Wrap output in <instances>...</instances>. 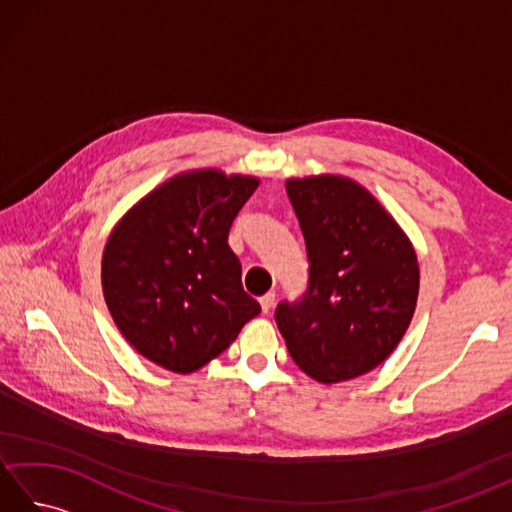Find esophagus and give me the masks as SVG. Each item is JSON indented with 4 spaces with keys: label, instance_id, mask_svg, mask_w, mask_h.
Returning a JSON list of instances; mask_svg holds the SVG:
<instances>
[{
    "label": "esophagus",
    "instance_id": "esophagus-1",
    "mask_svg": "<svg viewBox=\"0 0 512 512\" xmlns=\"http://www.w3.org/2000/svg\"><path fill=\"white\" fill-rule=\"evenodd\" d=\"M259 303H262V310L268 314L270 310H273V306H275V292H268V295H264L262 299H259Z\"/></svg>",
    "mask_w": 512,
    "mask_h": 512
}]
</instances>
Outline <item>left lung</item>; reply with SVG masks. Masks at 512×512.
I'll return each mask as SVG.
<instances>
[{
    "label": "left lung",
    "mask_w": 512,
    "mask_h": 512,
    "mask_svg": "<svg viewBox=\"0 0 512 512\" xmlns=\"http://www.w3.org/2000/svg\"><path fill=\"white\" fill-rule=\"evenodd\" d=\"M308 250V290L275 321L303 372L341 383L396 350L418 301L416 250L372 193L343 176L286 182Z\"/></svg>",
    "instance_id": "1"
}]
</instances>
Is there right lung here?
<instances>
[{
	"instance_id": "obj_1",
	"label": "right lung",
	"mask_w": 512,
	"mask_h": 512,
	"mask_svg": "<svg viewBox=\"0 0 512 512\" xmlns=\"http://www.w3.org/2000/svg\"><path fill=\"white\" fill-rule=\"evenodd\" d=\"M257 178L198 169L162 182L107 239L105 303L138 354L191 374L231 345L262 308L242 288L228 231Z\"/></svg>"
}]
</instances>
